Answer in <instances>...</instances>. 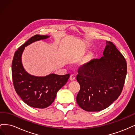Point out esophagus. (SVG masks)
Here are the masks:
<instances>
[{
  "label": "esophagus",
  "instance_id": "obj_1",
  "mask_svg": "<svg viewBox=\"0 0 135 135\" xmlns=\"http://www.w3.org/2000/svg\"><path fill=\"white\" fill-rule=\"evenodd\" d=\"M75 79V76L73 74H71L70 76V79L71 81H73V80H74Z\"/></svg>",
  "mask_w": 135,
  "mask_h": 135
}]
</instances>
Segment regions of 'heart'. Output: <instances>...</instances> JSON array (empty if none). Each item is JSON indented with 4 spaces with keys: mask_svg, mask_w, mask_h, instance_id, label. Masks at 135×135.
Here are the masks:
<instances>
[{
    "mask_svg": "<svg viewBox=\"0 0 135 135\" xmlns=\"http://www.w3.org/2000/svg\"><path fill=\"white\" fill-rule=\"evenodd\" d=\"M92 54H89V55H88L86 57H85L84 59V60H83V62H82V64H87L89 61H90L91 59H92Z\"/></svg>",
    "mask_w": 135,
    "mask_h": 135,
    "instance_id": "1",
    "label": "heart"
}]
</instances>
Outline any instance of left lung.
Here are the masks:
<instances>
[{
	"label": "left lung",
	"instance_id": "left-lung-1",
	"mask_svg": "<svg viewBox=\"0 0 135 135\" xmlns=\"http://www.w3.org/2000/svg\"><path fill=\"white\" fill-rule=\"evenodd\" d=\"M103 56L93 59L78 69L80 91L76 103L87 112L109 107L120 96L127 74L126 61L112 42L107 41Z\"/></svg>",
	"mask_w": 135,
	"mask_h": 135
}]
</instances>
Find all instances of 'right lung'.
I'll return each mask as SVG.
<instances>
[{"label":"right lung","mask_w":135,"mask_h":135,"mask_svg":"<svg viewBox=\"0 0 135 135\" xmlns=\"http://www.w3.org/2000/svg\"><path fill=\"white\" fill-rule=\"evenodd\" d=\"M47 35H35L16 51L12 63V76L16 93L24 103L35 108L44 109L52 104L57 92L66 83L70 74H51L46 76L30 75L24 69L21 56L25 47L38 40L48 38Z\"/></svg>","instance_id":"1"}]
</instances>
